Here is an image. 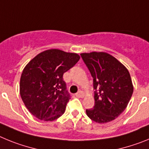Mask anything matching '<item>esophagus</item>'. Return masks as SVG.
<instances>
[{
    "label": "esophagus",
    "instance_id": "obj_1",
    "mask_svg": "<svg viewBox=\"0 0 149 149\" xmlns=\"http://www.w3.org/2000/svg\"><path fill=\"white\" fill-rule=\"evenodd\" d=\"M75 95L77 96V98H84V92H83V91L80 90V91H78L77 93H76Z\"/></svg>",
    "mask_w": 149,
    "mask_h": 149
}]
</instances>
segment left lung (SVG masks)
<instances>
[{"mask_svg": "<svg viewBox=\"0 0 149 149\" xmlns=\"http://www.w3.org/2000/svg\"><path fill=\"white\" fill-rule=\"evenodd\" d=\"M93 77L95 105L86 110L89 119L99 124L119 116L128 104L134 92L131 75L125 65L106 52L81 54Z\"/></svg>", "mask_w": 149, "mask_h": 149, "instance_id": "left-lung-1", "label": "left lung"}]
</instances>
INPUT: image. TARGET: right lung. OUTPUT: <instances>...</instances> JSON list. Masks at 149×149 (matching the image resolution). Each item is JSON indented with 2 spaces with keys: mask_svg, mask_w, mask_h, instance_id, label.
Listing matches in <instances>:
<instances>
[{
  "mask_svg": "<svg viewBox=\"0 0 149 149\" xmlns=\"http://www.w3.org/2000/svg\"><path fill=\"white\" fill-rule=\"evenodd\" d=\"M76 53L59 49L42 51L27 63L20 79V95L31 114L51 122L65 112L70 95L65 89L63 74L80 60Z\"/></svg>",
  "mask_w": 149,
  "mask_h": 149,
  "instance_id": "1",
  "label": "right lung"
}]
</instances>
